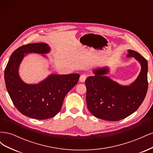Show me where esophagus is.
Listing matches in <instances>:
<instances>
[{"mask_svg":"<svg viewBox=\"0 0 153 153\" xmlns=\"http://www.w3.org/2000/svg\"><path fill=\"white\" fill-rule=\"evenodd\" d=\"M87 78V75H82L80 77V82H84Z\"/></svg>","mask_w":153,"mask_h":153,"instance_id":"34e87169","label":"esophagus"}]
</instances>
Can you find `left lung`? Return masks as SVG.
<instances>
[{"label": "left lung", "mask_w": 153, "mask_h": 153, "mask_svg": "<svg viewBox=\"0 0 153 153\" xmlns=\"http://www.w3.org/2000/svg\"><path fill=\"white\" fill-rule=\"evenodd\" d=\"M126 56L134 57L141 65L139 75L129 85H121L105 76L108 68L95 69L94 75L86 79L87 106L95 117L120 121L135 112L144 100L148 88L147 60L131 50H128Z\"/></svg>", "instance_id": "1"}]
</instances>
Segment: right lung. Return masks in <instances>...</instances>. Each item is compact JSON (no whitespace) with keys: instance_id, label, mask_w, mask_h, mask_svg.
<instances>
[{"instance_id":"1","label":"right lung","mask_w":153,"mask_h":153,"mask_svg":"<svg viewBox=\"0 0 153 153\" xmlns=\"http://www.w3.org/2000/svg\"><path fill=\"white\" fill-rule=\"evenodd\" d=\"M49 46L44 43L23 45L14 51L4 71L7 91L20 113L35 119H47L61 110L68 92L77 84L80 75H50L38 84H27L18 75V68L26 53H47Z\"/></svg>"}]
</instances>
